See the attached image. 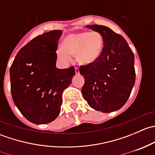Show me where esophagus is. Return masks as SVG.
Instances as JSON below:
<instances>
[{
    "instance_id": "34e87169",
    "label": "esophagus",
    "mask_w": 155,
    "mask_h": 155,
    "mask_svg": "<svg viewBox=\"0 0 155 155\" xmlns=\"http://www.w3.org/2000/svg\"><path fill=\"white\" fill-rule=\"evenodd\" d=\"M75 73L76 74H79V70L78 68H75Z\"/></svg>"
}]
</instances>
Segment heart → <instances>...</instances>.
Returning a JSON list of instances; mask_svg holds the SVG:
<instances>
[{"instance_id": "heart-1", "label": "heart", "mask_w": 155, "mask_h": 155, "mask_svg": "<svg viewBox=\"0 0 155 155\" xmlns=\"http://www.w3.org/2000/svg\"><path fill=\"white\" fill-rule=\"evenodd\" d=\"M63 46L64 48H59L56 51V54L64 63H69L71 55H76L79 63L89 64L94 62L101 54L104 41L98 32L81 31L67 36Z\"/></svg>"}]
</instances>
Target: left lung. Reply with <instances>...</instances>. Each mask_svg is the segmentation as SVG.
I'll use <instances>...</instances> for the list:
<instances>
[{
	"label": "left lung",
	"mask_w": 155,
	"mask_h": 155,
	"mask_svg": "<svg viewBox=\"0 0 155 155\" xmlns=\"http://www.w3.org/2000/svg\"><path fill=\"white\" fill-rule=\"evenodd\" d=\"M102 36L104 48L94 62L80 66L83 97L92 109L112 112L127 101L135 84L134 54L124 37L104 25L86 26Z\"/></svg>",
	"instance_id": "obj_1"
}]
</instances>
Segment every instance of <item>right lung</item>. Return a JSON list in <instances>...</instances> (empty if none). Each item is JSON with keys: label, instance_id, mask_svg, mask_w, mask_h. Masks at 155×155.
<instances>
[{"label": "right lung", "instance_id": "obj_1", "mask_svg": "<svg viewBox=\"0 0 155 155\" xmlns=\"http://www.w3.org/2000/svg\"><path fill=\"white\" fill-rule=\"evenodd\" d=\"M61 34V30H54L36 37L18 51L10 67L14 104L34 124H48L58 116L62 93L76 74L73 67L56 68Z\"/></svg>", "mask_w": 155, "mask_h": 155}]
</instances>
